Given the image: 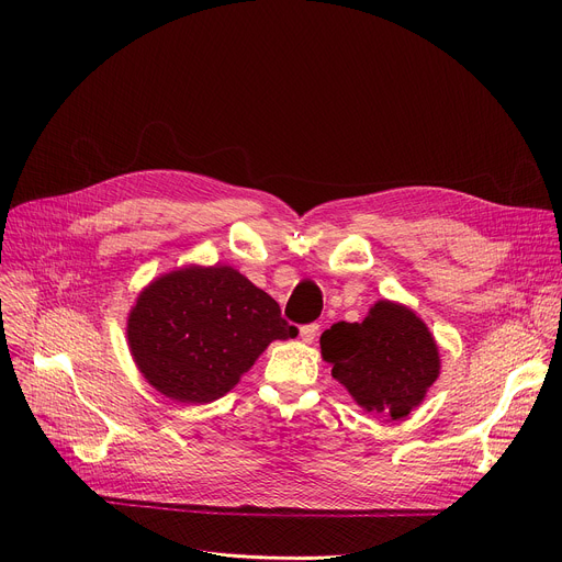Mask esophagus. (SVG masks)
Returning <instances> with one entry per match:
<instances>
[{
  "instance_id": "34e87169",
  "label": "esophagus",
  "mask_w": 562,
  "mask_h": 562,
  "mask_svg": "<svg viewBox=\"0 0 562 562\" xmlns=\"http://www.w3.org/2000/svg\"><path fill=\"white\" fill-rule=\"evenodd\" d=\"M316 333H318V323H307V326L301 328V339H303L305 344H312L314 337H316Z\"/></svg>"
}]
</instances>
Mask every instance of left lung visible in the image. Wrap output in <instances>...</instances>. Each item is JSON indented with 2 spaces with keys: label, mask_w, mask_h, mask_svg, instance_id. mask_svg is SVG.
<instances>
[{
  "label": "left lung",
  "mask_w": 562,
  "mask_h": 562,
  "mask_svg": "<svg viewBox=\"0 0 562 562\" xmlns=\"http://www.w3.org/2000/svg\"><path fill=\"white\" fill-rule=\"evenodd\" d=\"M321 356L360 407L392 419L407 417L439 375L426 323L392 301H378L362 323H335L321 335Z\"/></svg>",
  "instance_id": "left-lung-1"
}]
</instances>
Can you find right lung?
<instances>
[{
    "instance_id": "right-lung-1",
    "label": "right lung",
    "mask_w": 562,
    "mask_h": 562,
    "mask_svg": "<svg viewBox=\"0 0 562 562\" xmlns=\"http://www.w3.org/2000/svg\"><path fill=\"white\" fill-rule=\"evenodd\" d=\"M299 330L232 266H187L147 284L127 318L134 362L177 403L225 396L271 341Z\"/></svg>"
}]
</instances>
